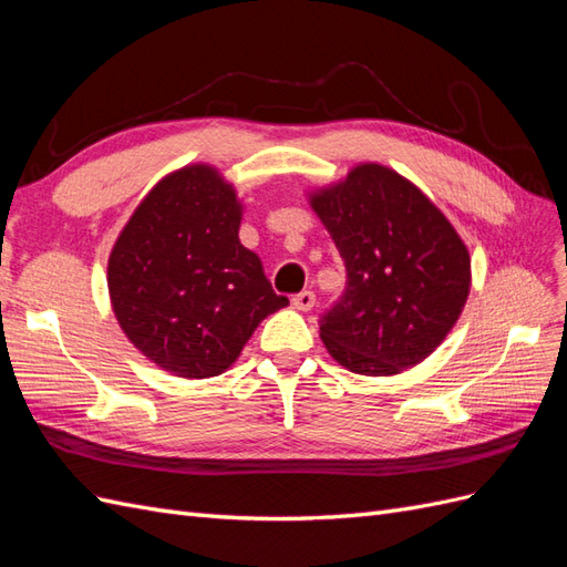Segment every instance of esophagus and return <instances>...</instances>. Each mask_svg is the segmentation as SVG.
Masks as SVG:
<instances>
[{"label":"esophagus","instance_id":"34e87169","mask_svg":"<svg viewBox=\"0 0 567 567\" xmlns=\"http://www.w3.org/2000/svg\"><path fill=\"white\" fill-rule=\"evenodd\" d=\"M293 307H296V310H300V312H310L312 307H315V293H312V290H302V293H298L293 298Z\"/></svg>","mask_w":567,"mask_h":567}]
</instances>
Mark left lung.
I'll return each mask as SVG.
<instances>
[{"label": "left lung", "instance_id": "8db88e82", "mask_svg": "<svg viewBox=\"0 0 567 567\" xmlns=\"http://www.w3.org/2000/svg\"><path fill=\"white\" fill-rule=\"evenodd\" d=\"M346 262L348 286L319 336L340 367L394 375L447 338L471 293L466 244L416 184L379 163L307 194Z\"/></svg>", "mask_w": 567, "mask_h": 567}]
</instances>
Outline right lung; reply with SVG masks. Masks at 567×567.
<instances>
[{
    "instance_id": "obj_1",
    "label": "right lung",
    "mask_w": 567,
    "mask_h": 567,
    "mask_svg": "<svg viewBox=\"0 0 567 567\" xmlns=\"http://www.w3.org/2000/svg\"><path fill=\"white\" fill-rule=\"evenodd\" d=\"M244 203L219 169L165 175L120 231L109 296L132 346L179 379L225 373L257 326L288 305L238 241Z\"/></svg>"
}]
</instances>
